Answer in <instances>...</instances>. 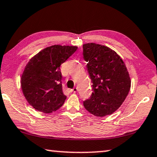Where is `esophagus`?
<instances>
[{"mask_svg":"<svg viewBox=\"0 0 157 157\" xmlns=\"http://www.w3.org/2000/svg\"><path fill=\"white\" fill-rule=\"evenodd\" d=\"M70 91H71L72 92H76L77 91H78V88H77V87H74L73 89H72L71 90H70Z\"/></svg>","mask_w":157,"mask_h":157,"instance_id":"esophagus-1","label":"esophagus"}]
</instances>
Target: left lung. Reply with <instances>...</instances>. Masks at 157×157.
Returning <instances> with one entry per match:
<instances>
[{
	"instance_id": "1",
	"label": "left lung",
	"mask_w": 157,
	"mask_h": 157,
	"mask_svg": "<svg viewBox=\"0 0 157 157\" xmlns=\"http://www.w3.org/2000/svg\"><path fill=\"white\" fill-rule=\"evenodd\" d=\"M83 58L92 82V93L83 105L96 117L114 113L125 100L131 79L124 63L115 51L94 43L83 45Z\"/></svg>"
}]
</instances>
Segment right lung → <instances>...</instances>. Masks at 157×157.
I'll return each mask as SVG.
<instances>
[{
    "label": "right lung",
    "mask_w": 157,
    "mask_h": 157,
    "mask_svg": "<svg viewBox=\"0 0 157 157\" xmlns=\"http://www.w3.org/2000/svg\"><path fill=\"white\" fill-rule=\"evenodd\" d=\"M77 49V46L54 45L42 50L27 63L21 85L26 100L35 109L51 113L63 106L67 97L63 92L59 67Z\"/></svg>",
    "instance_id": "1"
}]
</instances>
